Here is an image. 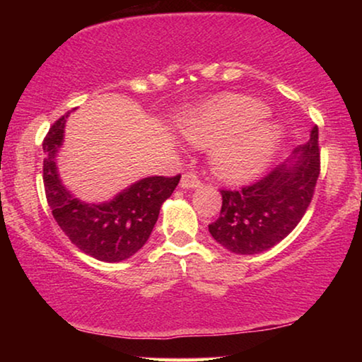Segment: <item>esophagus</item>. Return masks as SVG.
<instances>
[{"label":"esophagus","instance_id":"34e87169","mask_svg":"<svg viewBox=\"0 0 362 362\" xmlns=\"http://www.w3.org/2000/svg\"><path fill=\"white\" fill-rule=\"evenodd\" d=\"M180 186L182 187V189H194V187L201 186V180H199V176L194 175V173H186V175H182V177H181Z\"/></svg>","mask_w":362,"mask_h":362}]
</instances>
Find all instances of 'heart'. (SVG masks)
<instances>
[{"mask_svg": "<svg viewBox=\"0 0 362 362\" xmlns=\"http://www.w3.org/2000/svg\"><path fill=\"white\" fill-rule=\"evenodd\" d=\"M269 108L250 97H227L209 102L187 118L182 132L197 145L214 146L212 170L221 180L244 182L270 165L284 140L276 122L263 120Z\"/></svg>", "mask_w": 362, "mask_h": 362, "instance_id": "heart-1", "label": "heart"}]
</instances>
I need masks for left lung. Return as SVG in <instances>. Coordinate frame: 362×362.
Returning a JSON list of instances; mask_svg holds the SVG:
<instances>
[{"mask_svg": "<svg viewBox=\"0 0 362 362\" xmlns=\"http://www.w3.org/2000/svg\"><path fill=\"white\" fill-rule=\"evenodd\" d=\"M320 176L318 127L285 163L239 191L222 189V207L209 232L227 250L255 255L284 240L298 226Z\"/></svg>", "mask_w": 362, "mask_h": 362, "instance_id": "left-lung-1", "label": "left lung"}]
</instances>
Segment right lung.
Listing matches in <instances>:
<instances>
[{
  "label": "right lung",
  "mask_w": 362,
  "mask_h": 362,
  "mask_svg": "<svg viewBox=\"0 0 362 362\" xmlns=\"http://www.w3.org/2000/svg\"><path fill=\"white\" fill-rule=\"evenodd\" d=\"M69 113L49 128L42 141L46 153L42 180L47 204L64 234L83 254L102 262L130 259L150 239L163 202L173 194L181 175L143 177L118 192L112 201L100 204L82 202L62 185L56 165Z\"/></svg>",
  "instance_id": "add662e5"
}]
</instances>
